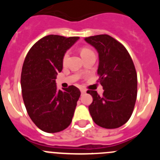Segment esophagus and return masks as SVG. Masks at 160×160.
Masks as SVG:
<instances>
[{"label": "esophagus", "mask_w": 160, "mask_h": 160, "mask_svg": "<svg viewBox=\"0 0 160 160\" xmlns=\"http://www.w3.org/2000/svg\"><path fill=\"white\" fill-rule=\"evenodd\" d=\"M80 90H81V93H82V94H85V93H86V90H85V89L82 88Z\"/></svg>", "instance_id": "esophagus-1"}]
</instances>
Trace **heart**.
Returning a JSON list of instances; mask_svg holds the SVG:
<instances>
[{
	"mask_svg": "<svg viewBox=\"0 0 160 160\" xmlns=\"http://www.w3.org/2000/svg\"><path fill=\"white\" fill-rule=\"evenodd\" d=\"M93 50L91 49H90V48L88 47H83L82 49H81V54L82 56H85V55L88 54V53H93ZM68 56H69V53L68 52H66V53H65L64 56H63V58H62V62H66V61H67V58H68Z\"/></svg>",
	"mask_w": 160,
	"mask_h": 160,
	"instance_id": "b5f03b06",
	"label": "heart"
}]
</instances>
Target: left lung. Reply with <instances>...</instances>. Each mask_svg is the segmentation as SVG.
Segmentation results:
<instances>
[{
    "label": "left lung",
    "instance_id": "left-lung-1",
    "mask_svg": "<svg viewBox=\"0 0 160 160\" xmlns=\"http://www.w3.org/2000/svg\"><path fill=\"white\" fill-rule=\"evenodd\" d=\"M98 53V82L104 92L87 90L93 97L89 111L97 125L107 129L118 128L132 114L137 98V73L135 65L123 45L107 34L85 38Z\"/></svg>",
    "mask_w": 160,
    "mask_h": 160
}]
</instances>
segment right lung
Returning a JSON list of instances; mask_svg holds the SVG:
<instances>
[{
    "label": "right lung",
    "mask_w": 160,
    "mask_h": 160,
    "mask_svg": "<svg viewBox=\"0 0 160 160\" xmlns=\"http://www.w3.org/2000/svg\"><path fill=\"white\" fill-rule=\"evenodd\" d=\"M78 39L44 37L31 47L24 61L21 76L24 103L32 122L45 132H59L71 123L81 92L74 86L58 90L55 80L62 70L65 53Z\"/></svg>",
    "instance_id": "1"
}]
</instances>
